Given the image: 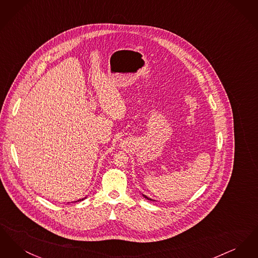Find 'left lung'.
I'll return each mask as SVG.
<instances>
[{
    "instance_id": "left-lung-1",
    "label": "left lung",
    "mask_w": 258,
    "mask_h": 258,
    "mask_svg": "<svg viewBox=\"0 0 258 258\" xmlns=\"http://www.w3.org/2000/svg\"><path fill=\"white\" fill-rule=\"evenodd\" d=\"M143 196H144V195H143ZM144 197H145V198H147L148 200H152L151 198H149V197H146V196H144Z\"/></svg>"
}]
</instances>
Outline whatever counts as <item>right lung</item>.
Wrapping results in <instances>:
<instances>
[{
  "label": "right lung",
  "instance_id": "add662e5",
  "mask_svg": "<svg viewBox=\"0 0 258 258\" xmlns=\"http://www.w3.org/2000/svg\"><path fill=\"white\" fill-rule=\"evenodd\" d=\"M81 200H83V199H79V200H78V201H81Z\"/></svg>",
  "mask_w": 258,
  "mask_h": 258
}]
</instances>
